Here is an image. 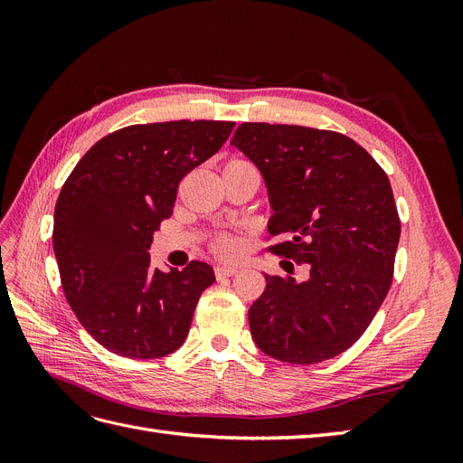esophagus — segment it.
<instances>
[{
	"instance_id": "1",
	"label": "esophagus",
	"mask_w": 463,
	"mask_h": 463,
	"mask_svg": "<svg viewBox=\"0 0 463 463\" xmlns=\"http://www.w3.org/2000/svg\"><path fill=\"white\" fill-rule=\"evenodd\" d=\"M237 272H240V269H237V266H216V269H214V274H216L218 279L235 276Z\"/></svg>"
}]
</instances>
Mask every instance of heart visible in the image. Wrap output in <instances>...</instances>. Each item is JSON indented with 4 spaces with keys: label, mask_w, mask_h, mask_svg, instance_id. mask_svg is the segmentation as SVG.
Masks as SVG:
<instances>
[{
    "label": "heart",
    "mask_w": 463,
    "mask_h": 463,
    "mask_svg": "<svg viewBox=\"0 0 463 463\" xmlns=\"http://www.w3.org/2000/svg\"><path fill=\"white\" fill-rule=\"evenodd\" d=\"M237 170H255V165L243 158H230L222 167L223 174H232ZM210 249H213V253L220 259H233L240 255L241 241L240 237L233 233L220 232V233H214L213 240H210Z\"/></svg>",
    "instance_id": "b5f03b06"
}]
</instances>
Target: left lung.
Listing matches in <instances>:
<instances>
[{
	"label": "left lung",
	"instance_id": "left-lung-1",
	"mask_svg": "<svg viewBox=\"0 0 463 463\" xmlns=\"http://www.w3.org/2000/svg\"><path fill=\"white\" fill-rule=\"evenodd\" d=\"M270 193L272 255L307 264V279L266 278L249 309L266 355L313 365L369 328L394 278L400 216L386 172L354 138L284 123H241L233 141ZM293 269V262H288ZM293 274V272H291Z\"/></svg>",
	"mask_w": 463,
	"mask_h": 463
}]
</instances>
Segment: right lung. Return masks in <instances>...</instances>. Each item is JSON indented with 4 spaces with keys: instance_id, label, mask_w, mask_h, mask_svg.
<instances>
[{
    "instance_id": "right-lung-1",
    "label": "right lung",
    "mask_w": 463,
    "mask_h": 463,
    "mask_svg": "<svg viewBox=\"0 0 463 463\" xmlns=\"http://www.w3.org/2000/svg\"><path fill=\"white\" fill-rule=\"evenodd\" d=\"M233 121L129 125L79 160L53 210V253L75 317L111 354L156 359L185 342L201 293L214 284L206 262L152 269V232L172 216L177 189L228 141Z\"/></svg>"
}]
</instances>
